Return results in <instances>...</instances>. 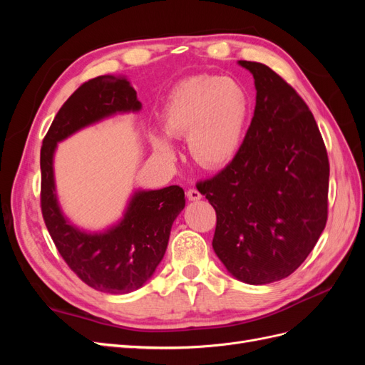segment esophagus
<instances>
[{
  "label": "esophagus",
  "instance_id": "obj_1",
  "mask_svg": "<svg viewBox=\"0 0 365 365\" xmlns=\"http://www.w3.org/2000/svg\"><path fill=\"white\" fill-rule=\"evenodd\" d=\"M187 197H189V201H200L202 195L197 192L196 189H189V190H187Z\"/></svg>",
  "mask_w": 365,
  "mask_h": 365
}]
</instances>
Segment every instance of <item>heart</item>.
Masks as SVG:
<instances>
[{
  "label": "heart",
  "instance_id": "1",
  "mask_svg": "<svg viewBox=\"0 0 365 365\" xmlns=\"http://www.w3.org/2000/svg\"><path fill=\"white\" fill-rule=\"evenodd\" d=\"M248 111V96L237 81L200 74L173 88L164 106L163 125L170 137H187L193 160L215 170L237 155ZM149 140L158 157L165 161L175 158L176 149L167 135L152 130Z\"/></svg>",
  "mask_w": 365,
  "mask_h": 365
}]
</instances>
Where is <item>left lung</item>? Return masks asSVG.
I'll list each match as a JSON object with an SVG mask.
<instances>
[{
	"label": "left lung",
	"mask_w": 365,
	"mask_h": 365,
	"mask_svg": "<svg viewBox=\"0 0 365 365\" xmlns=\"http://www.w3.org/2000/svg\"><path fill=\"white\" fill-rule=\"evenodd\" d=\"M256 108L227 168L197 190L216 210L213 250L235 279L267 284L306 260L327 220L329 160L317 121L291 85L259 62Z\"/></svg>",
	"instance_id": "8db88e82"
}]
</instances>
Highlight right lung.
Here are the masks:
<instances>
[{
	"mask_svg": "<svg viewBox=\"0 0 365 365\" xmlns=\"http://www.w3.org/2000/svg\"><path fill=\"white\" fill-rule=\"evenodd\" d=\"M126 76H98L85 82L59 109L42 141L41 207L58 251L79 279L96 291L121 295L140 289L155 272L168 250L173 220L185 207L184 190L135 189L115 224L83 230L63 213L54 181V153L61 141L117 114L141 111Z\"/></svg>",
	"mask_w": 365,
	"mask_h": 365,
	"instance_id": "1",
	"label": "right lung"
}]
</instances>
